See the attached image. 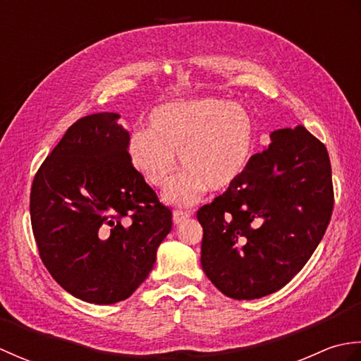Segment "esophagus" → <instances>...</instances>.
Returning a JSON list of instances; mask_svg holds the SVG:
<instances>
[{
	"label": "esophagus",
	"mask_w": 361,
	"mask_h": 361,
	"mask_svg": "<svg viewBox=\"0 0 361 361\" xmlns=\"http://www.w3.org/2000/svg\"><path fill=\"white\" fill-rule=\"evenodd\" d=\"M190 217L189 212H185V211H175L173 212V224L175 225H180L183 224V221L188 220Z\"/></svg>",
	"instance_id": "obj_1"
}]
</instances>
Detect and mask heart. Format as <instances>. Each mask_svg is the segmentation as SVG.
Instances as JSON below:
<instances>
[{"label":"heart","mask_w":361,"mask_h":361,"mask_svg":"<svg viewBox=\"0 0 361 361\" xmlns=\"http://www.w3.org/2000/svg\"><path fill=\"white\" fill-rule=\"evenodd\" d=\"M256 150V124L251 114L217 97L161 105L150 114V130L130 135L127 153L152 188L164 190L178 171L186 173L169 189L166 200L185 208L208 188L224 192L247 171Z\"/></svg>","instance_id":"b5f03b06"}]
</instances>
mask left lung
Returning <instances> with one entry per match:
<instances>
[{
    "instance_id": "1",
    "label": "left lung",
    "mask_w": 361,
    "mask_h": 361,
    "mask_svg": "<svg viewBox=\"0 0 361 361\" xmlns=\"http://www.w3.org/2000/svg\"><path fill=\"white\" fill-rule=\"evenodd\" d=\"M233 188L197 211L202 267L233 299L271 295L295 278L323 239L334 209L326 145L307 128L276 130Z\"/></svg>"
}]
</instances>
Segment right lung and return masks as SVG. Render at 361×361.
Masks as SVG:
<instances>
[{
	"label": "right lung",
	"instance_id": "obj_1",
	"mask_svg": "<svg viewBox=\"0 0 361 361\" xmlns=\"http://www.w3.org/2000/svg\"><path fill=\"white\" fill-rule=\"evenodd\" d=\"M116 113L80 118L38 169L30 224L46 270L91 304L124 301L152 271L172 211L130 163Z\"/></svg>",
	"mask_w": 361,
	"mask_h": 361
}]
</instances>
